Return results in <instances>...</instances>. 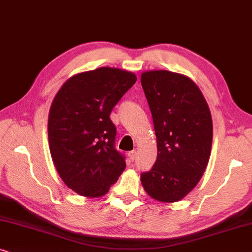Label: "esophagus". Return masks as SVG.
Wrapping results in <instances>:
<instances>
[{"label":"esophagus","instance_id":"esophagus-1","mask_svg":"<svg viewBox=\"0 0 252 252\" xmlns=\"http://www.w3.org/2000/svg\"><path fill=\"white\" fill-rule=\"evenodd\" d=\"M128 156H129V159L133 161L136 159V151H131V152H129Z\"/></svg>","mask_w":252,"mask_h":252}]
</instances>
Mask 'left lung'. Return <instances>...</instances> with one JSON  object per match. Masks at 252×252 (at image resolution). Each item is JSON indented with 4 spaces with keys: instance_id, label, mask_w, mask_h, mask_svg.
Returning a JSON list of instances; mask_svg holds the SVG:
<instances>
[{
    "instance_id": "8db88e82",
    "label": "left lung",
    "mask_w": 252,
    "mask_h": 252,
    "mask_svg": "<svg viewBox=\"0 0 252 252\" xmlns=\"http://www.w3.org/2000/svg\"><path fill=\"white\" fill-rule=\"evenodd\" d=\"M153 117L158 156L143 173L144 190L162 203L179 202L199 182L212 149V116L197 84L188 76L151 70L140 76Z\"/></svg>"
}]
</instances>
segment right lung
<instances>
[{
    "label": "right lung",
    "instance_id": "right-lung-1",
    "mask_svg": "<svg viewBox=\"0 0 252 252\" xmlns=\"http://www.w3.org/2000/svg\"><path fill=\"white\" fill-rule=\"evenodd\" d=\"M136 80L133 72L101 66L70 77L53 100L50 154L63 182L80 196L102 197L126 168L109 115Z\"/></svg>",
    "mask_w": 252,
    "mask_h": 252
}]
</instances>
